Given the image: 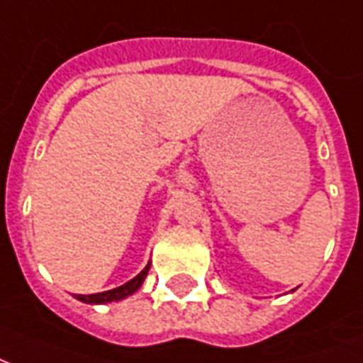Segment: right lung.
<instances>
[{"label": "right lung", "instance_id": "add662e5", "mask_svg": "<svg viewBox=\"0 0 363 363\" xmlns=\"http://www.w3.org/2000/svg\"><path fill=\"white\" fill-rule=\"evenodd\" d=\"M151 262L147 267L143 268L142 272L138 274L135 278H132L130 281H126L124 286H118V288L108 289V291H103V294H91V296H77L79 301L83 303H91V305H99V303H111V301H120V299H124V297L132 296L134 291L140 289V286L145 280V276H147V270H150Z\"/></svg>", "mask_w": 363, "mask_h": 363}]
</instances>
